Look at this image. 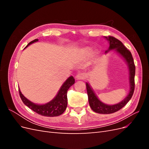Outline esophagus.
Returning <instances> with one entry per match:
<instances>
[{"mask_svg":"<svg viewBox=\"0 0 149 149\" xmlns=\"http://www.w3.org/2000/svg\"><path fill=\"white\" fill-rule=\"evenodd\" d=\"M76 78L77 79H84L86 78V75L84 73H79L76 75Z\"/></svg>","mask_w":149,"mask_h":149,"instance_id":"1","label":"esophagus"}]
</instances>
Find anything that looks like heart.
Wrapping results in <instances>:
<instances>
[{
  "label": "heart",
  "mask_w": 149,
  "mask_h": 149,
  "mask_svg": "<svg viewBox=\"0 0 149 149\" xmlns=\"http://www.w3.org/2000/svg\"><path fill=\"white\" fill-rule=\"evenodd\" d=\"M92 51V49L90 47H84L81 49V53L84 56H88Z\"/></svg>",
  "instance_id": "b5f03b06"
}]
</instances>
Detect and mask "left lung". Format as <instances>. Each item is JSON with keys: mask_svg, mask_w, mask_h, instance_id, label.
Listing matches in <instances>:
<instances>
[{"mask_svg": "<svg viewBox=\"0 0 149 149\" xmlns=\"http://www.w3.org/2000/svg\"><path fill=\"white\" fill-rule=\"evenodd\" d=\"M106 38L109 42V50L112 49H115L119 53L120 55L123 56L125 60L127 61L130 71V92L129 95L127 96L125 100L120 102L117 104L115 105H107L103 104L98 100L95 94L94 93L93 89L89 86L88 83L86 84V86L87 93L88 96V100L89 106L91 107L93 111L100 114H111L114 113L115 112L118 111L120 109H122L124 106L126 105L130 99H131L135 88V73H136V66L134 64V59L129 49L126 48L123 43H122L120 40L112 36H109L108 37H106ZM106 51V52H107Z\"/></svg>", "mask_w": 149, "mask_h": 149, "instance_id": "8db88e82", "label": "left lung"}]
</instances>
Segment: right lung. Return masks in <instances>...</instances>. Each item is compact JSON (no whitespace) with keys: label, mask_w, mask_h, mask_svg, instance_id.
Segmentation results:
<instances>
[{"label":"right lung","mask_w":149,"mask_h":149,"mask_svg":"<svg viewBox=\"0 0 149 149\" xmlns=\"http://www.w3.org/2000/svg\"><path fill=\"white\" fill-rule=\"evenodd\" d=\"M37 41H38V39H35L33 41L30 42L26 47ZM74 82L75 79L73 76H70L62 85L56 96L52 101L43 105H38L31 102L22 94L19 89V95L22 101H23L25 104L34 112H37V114L47 117L58 116L63 113L66 109L68 104L67 91L71 86L74 83Z\"/></svg>","instance_id":"obj_1"}]
</instances>
